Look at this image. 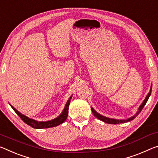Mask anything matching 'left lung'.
I'll use <instances>...</instances> for the list:
<instances>
[{
	"instance_id": "obj_1",
	"label": "left lung",
	"mask_w": 158,
	"mask_h": 158,
	"mask_svg": "<svg viewBox=\"0 0 158 158\" xmlns=\"http://www.w3.org/2000/svg\"><path fill=\"white\" fill-rule=\"evenodd\" d=\"M151 91H152V85H151V90H150V92L148 94V95L146 97V98L144 99V101H143V102L141 103V106H139V110H138V112H136V114H135L133 117H129V118H128L127 119H111V118H109V117H106L105 116H102V115L100 114L99 113H98V112L95 110L93 108V107H91V110H92V112L93 114H94V116L97 117L98 119L101 120V121L106 122V123H107V124H120V123H125V122H130L131 121V120H133L135 117H136L138 114H139L140 112H141V110H143V107L145 106V105L146 104V102L148 101V100L150 96H151Z\"/></svg>"
}]
</instances>
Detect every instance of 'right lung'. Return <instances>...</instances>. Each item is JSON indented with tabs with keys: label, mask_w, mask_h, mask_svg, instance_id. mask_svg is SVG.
<instances>
[{
	"label": "right lung",
	"mask_w": 158,
	"mask_h": 158,
	"mask_svg": "<svg viewBox=\"0 0 158 158\" xmlns=\"http://www.w3.org/2000/svg\"><path fill=\"white\" fill-rule=\"evenodd\" d=\"M72 96H70L69 100L67 102L65 106H64L63 111H62V113L60 114L58 117L52 120H50V121H46V122H39L33 119L29 118L28 117L25 116V115L20 113L18 110H17L13 106H12L10 104V106L12 107V108L13 109V110L16 112V114L18 115L19 117H20L22 120H23V122H24L27 124L29 125L30 127H31L32 128L46 129V128H51V127L58 126V125L63 123V122L67 119V115H68V109L70 104L69 102H70V100L72 99Z\"/></svg>",
	"instance_id": "obj_1"
}]
</instances>
